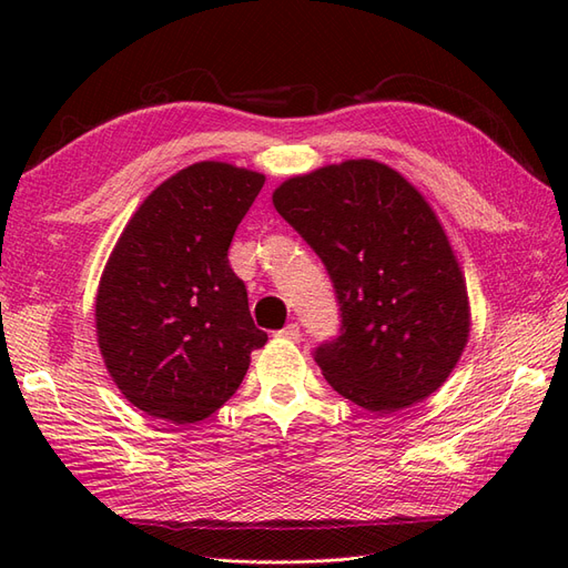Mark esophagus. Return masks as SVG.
I'll return each instance as SVG.
<instances>
[{
	"instance_id": "1",
	"label": "esophagus",
	"mask_w": 568,
	"mask_h": 568,
	"mask_svg": "<svg viewBox=\"0 0 568 568\" xmlns=\"http://www.w3.org/2000/svg\"><path fill=\"white\" fill-rule=\"evenodd\" d=\"M277 336H280V338H286V341H298V338H301V326H298V322L286 324L284 329L277 332Z\"/></svg>"
}]
</instances>
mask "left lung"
Listing matches in <instances>:
<instances>
[{
	"label": "left lung",
	"instance_id": "left-lung-1",
	"mask_svg": "<svg viewBox=\"0 0 568 568\" xmlns=\"http://www.w3.org/2000/svg\"><path fill=\"white\" fill-rule=\"evenodd\" d=\"M272 203L334 284L341 329L315 348L332 388L376 415L438 390L467 346L469 298L426 199L359 159L286 180Z\"/></svg>",
	"mask_w": 568,
	"mask_h": 568
}]
</instances>
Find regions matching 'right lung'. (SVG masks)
<instances>
[{
    "mask_svg": "<svg viewBox=\"0 0 568 568\" xmlns=\"http://www.w3.org/2000/svg\"><path fill=\"white\" fill-rule=\"evenodd\" d=\"M263 184L246 168L194 163L153 189L118 239L99 282L97 338L120 393L151 417H211L265 346L227 261Z\"/></svg>",
    "mask_w": 568,
    "mask_h": 568,
    "instance_id": "obj_1",
    "label": "right lung"
}]
</instances>
